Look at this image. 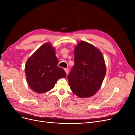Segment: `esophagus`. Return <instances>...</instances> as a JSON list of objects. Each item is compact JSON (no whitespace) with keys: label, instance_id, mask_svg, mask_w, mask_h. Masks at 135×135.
I'll return each mask as SVG.
<instances>
[{"label":"esophagus","instance_id":"1","mask_svg":"<svg viewBox=\"0 0 135 135\" xmlns=\"http://www.w3.org/2000/svg\"><path fill=\"white\" fill-rule=\"evenodd\" d=\"M64 70H65V72H66V74H68V73H69V69L68 68H65Z\"/></svg>","mask_w":135,"mask_h":135}]
</instances>
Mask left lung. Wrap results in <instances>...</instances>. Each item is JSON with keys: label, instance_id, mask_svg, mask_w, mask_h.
Instances as JSON below:
<instances>
[{"label": "left lung", "instance_id": "left-lung-1", "mask_svg": "<svg viewBox=\"0 0 135 135\" xmlns=\"http://www.w3.org/2000/svg\"><path fill=\"white\" fill-rule=\"evenodd\" d=\"M106 74L103 54L93 45L81 41L75 48L74 65L68 76L69 84L79 97L95 95Z\"/></svg>", "mask_w": 135, "mask_h": 135}]
</instances>
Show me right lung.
Wrapping results in <instances>:
<instances>
[{
  "instance_id": "obj_1",
  "label": "right lung",
  "mask_w": 135,
  "mask_h": 135,
  "mask_svg": "<svg viewBox=\"0 0 135 135\" xmlns=\"http://www.w3.org/2000/svg\"><path fill=\"white\" fill-rule=\"evenodd\" d=\"M59 60L50 43L40 47L27 60L25 74L30 88L38 93L47 92L54 87L57 80L66 74L57 66Z\"/></svg>"
}]
</instances>
